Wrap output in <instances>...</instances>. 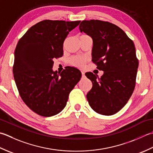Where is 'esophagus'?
I'll return each instance as SVG.
<instances>
[{"mask_svg": "<svg viewBox=\"0 0 153 153\" xmlns=\"http://www.w3.org/2000/svg\"><path fill=\"white\" fill-rule=\"evenodd\" d=\"M81 73H82V77H85V73H84L83 71H82V72H81Z\"/></svg>", "mask_w": 153, "mask_h": 153, "instance_id": "obj_1", "label": "esophagus"}]
</instances>
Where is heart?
<instances>
[{
    "label": "heart",
    "mask_w": 153,
    "mask_h": 153,
    "mask_svg": "<svg viewBox=\"0 0 153 153\" xmlns=\"http://www.w3.org/2000/svg\"><path fill=\"white\" fill-rule=\"evenodd\" d=\"M88 60V57L85 56H73L70 58L69 63L75 67L82 68L85 67Z\"/></svg>",
    "instance_id": "heart-1"
}]
</instances>
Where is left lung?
<instances>
[{
  "label": "left lung",
  "instance_id": "1",
  "mask_svg": "<svg viewBox=\"0 0 153 153\" xmlns=\"http://www.w3.org/2000/svg\"><path fill=\"white\" fill-rule=\"evenodd\" d=\"M79 30L92 38V61L104 71L100 79L92 73L85 74L92 82L86 95L89 104L98 114H116L128 102L135 86L139 61L134 43L109 22L83 20Z\"/></svg>",
  "mask_w": 153,
  "mask_h": 153
}]
</instances>
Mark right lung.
<instances>
[{"instance_id":"1","label":"right lung","mask_w":153,"mask_h":153,"mask_svg":"<svg viewBox=\"0 0 153 153\" xmlns=\"http://www.w3.org/2000/svg\"><path fill=\"white\" fill-rule=\"evenodd\" d=\"M80 21L45 20L33 25L18 42L13 74L21 98L37 114L55 116L63 110L81 78L77 68L52 70L53 59L63 55V43Z\"/></svg>"}]
</instances>
